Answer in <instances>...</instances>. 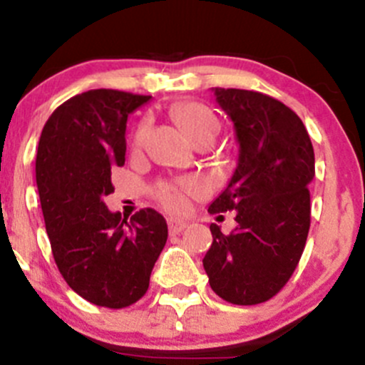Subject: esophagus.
<instances>
[{"instance_id": "esophagus-1", "label": "esophagus", "mask_w": 365, "mask_h": 365, "mask_svg": "<svg viewBox=\"0 0 365 365\" xmlns=\"http://www.w3.org/2000/svg\"><path fill=\"white\" fill-rule=\"evenodd\" d=\"M168 224H169V231H171V233H180V231H183L187 227L185 220H180V219H169Z\"/></svg>"}]
</instances>
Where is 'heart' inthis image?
Here are the masks:
<instances>
[{
  "mask_svg": "<svg viewBox=\"0 0 365 365\" xmlns=\"http://www.w3.org/2000/svg\"><path fill=\"white\" fill-rule=\"evenodd\" d=\"M171 118L192 143L203 138V135H213L215 138V134L219 132V120H217L212 109H208L203 104H197V102H180V104L173 106ZM148 121H143L134 135L135 150L143 148V145L146 141V135H148ZM200 189L201 185L196 180H182L178 183H164L157 190V200L165 208L180 210L185 206V194L200 192Z\"/></svg>",
  "mask_w": 365,
  "mask_h": 365,
  "instance_id": "obj_1",
  "label": "heart"
}]
</instances>
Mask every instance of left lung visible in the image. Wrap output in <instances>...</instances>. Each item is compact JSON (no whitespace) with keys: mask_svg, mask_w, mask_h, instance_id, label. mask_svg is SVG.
Listing matches in <instances>:
<instances>
[{"mask_svg":"<svg viewBox=\"0 0 365 365\" xmlns=\"http://www.w3.org/2000/svg\"><path fill=\"white\" fill-rule=\"evenodd\" d=\"M217 102L235 125L238 165L208 212H237L224 235L210 226L212 247L203 267L213 292L237 305L277 295L295 272L309 226L314 150L295 111L270 95L215 88Z\"/></svg>","mask_w":365,"mask_h":365,"instance_id":"1","label":"left lung"}]
</instances>
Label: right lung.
I'll list each match as a JSON object with an SVG mask.
<instances>
[{
    "label": "right lung",
    "mask_w": 365,
    "mask_h": 365,
    "mask_svg": "<svg viewBox=\"0 0 365 365\" xmlns=\"http://www.w3.org/2000/svg\"><path fill=\"white\" fill-rule=\"evenodd\" d=\"M150 95L90 90L54 109L36 150V187L58 270L98 307L135 304L150 286L168 240V224L152 208L127 220L109 212L111 169L125 164L128 114Z\"/></svg>",
    "instance_id": "1"
}]
</instances>
